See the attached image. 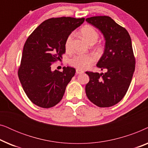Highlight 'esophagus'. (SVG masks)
I'll use <instances>...</instances> for the list:
<instances>
[{
  "label": "esophagus",
  "instance_id": "obj_1",
  "mask_svg": "<svg viewBox=\"0 0 148 148\" xmlns=\"http://www.w3.org/2000/svg\"><path fill=\"white\" fill-rule=\"evenodd\" d=\"M76 73L77 74H82V73H84V71L82 70H80V69H76Z\"/></svg>",
  "mask_w": 148,
  "mask_h": 148
}]
</instances>
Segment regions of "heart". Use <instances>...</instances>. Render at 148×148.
<instances>
[{"label": "heart", "instance_id": "obj_1", "mask_svg": "<svg viewBox=\"0 0 148 148\" xmlns=\"http://www.w3.org/2000/svg\"><path fill=\"white\" fill-rule=\"evenodd\" d=\"M80 33L83 38L89 44H93L97 41L98 38V33L94 27L91 25H86L83 27L80 30ZM73 37V34H71L67 36L64 42V48L66 51L71 49V44ZM95 57L91 54H77L74 56L69 60V64L73 67L77 69H86L89 66L95 62Z\"/></svg>", "mask_w": 148, "mask_h": 148}]
</instances>
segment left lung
<instances>
[{"label":"left lung","instance_id":"1","mask_svg":"<svg viewBox=\"0 0 148 148\" xmlns=\"http://www.w3.org/2000/svg\"><path fill=\"white\" fill-rule=\"evenodd\" d=\"M105 38L104 54L97 63L104 73L87 71L90 81L86 86L89 100L101 108L119 103L126 94L135 71V58L130 36L125 28L108 16L87 18Z\"/></svg>","mask_w":148,"mask_h":148}]
</instances>
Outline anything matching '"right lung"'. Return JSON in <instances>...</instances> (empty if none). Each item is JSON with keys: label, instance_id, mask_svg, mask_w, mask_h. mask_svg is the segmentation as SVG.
<instances>
[{"label": "right lung", "instance_id": "1", "mask_svg": "<svg viewBox=\"0 0 148 148\" xmlns=\"http://www.w3.org/2000/svg\"><path fill=\"white\" fill-rule=\"evenodd\" d=\"M84 18H50L30 34L24 44L18 76L28 98L44 108L54 106L62 100L75 69L64 66L52 71L53 62L65 53L67 36L84 23Z\"/></svg>", "mask_w": 148, "mask_h": 148}]
</instances>
